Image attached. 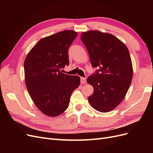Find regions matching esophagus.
<instances>
[{
    "instance_id": "1",
    "label": "esophagus",
    "mask_w": 153,
    "mask_h": 153,
    "mask_svg": "<svg viewBox=\"0 0 153 153\" xmlns=\"http://www.w3.org/2000/svg\"><path fill=\"white\" fill-rule=\"evenodd\" d=\"M86 81H87V80H86L85 78L82 77V78H80V82H81L82 84H85V83H86Z\"/></svg>"
}]
</instances>
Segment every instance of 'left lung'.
Returning <instances> with one entry per match:
<instances>
[{"mask_svg":"<svg viewBox=\"0 0 153 153\" xmlns=\"http://www.w3.org/2000/svg\"><path fill=\"white\" fill-rule=\"evenodd\" d=\"M81 40L96 73L87 82L94 88L88 101L95 110L108 112L124 98L132 80L133 66L126 46L114 35L98 30L82 32Z\"/></svg>","mask_w":153,"mask_h":153,"instance_id":"8db88e82","label":"left lung"}]
</instances>
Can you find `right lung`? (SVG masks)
I'll list each match as a JSON object with an SVG mask.
<instances>
[{
	"label": "right lung",
	"instance_id": "right-lung-1",
	"mask_svg": "<svg viewBox=\"0 0 153 153\" xmlns=\"http://www.w3.org/2000/svg\"><path fill=\"white\" fill-rule=\"evenodd\" d=\"M77 34L67 30L41 39L25 59L27 89L36 107L47 116L62 114L72 92L80 84L79 76L61 71L69 65L68 48Z\"/></svg>",
	"mask_w": 153,
	"mask_h": 153
}]
</instances>
